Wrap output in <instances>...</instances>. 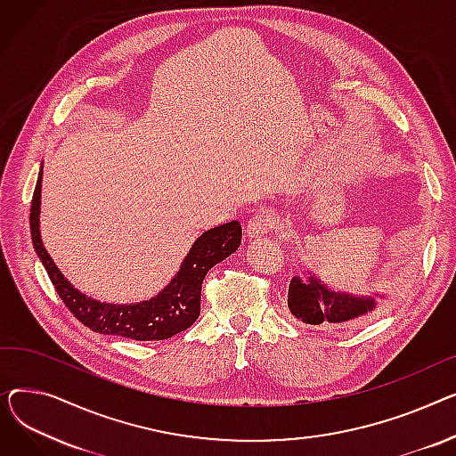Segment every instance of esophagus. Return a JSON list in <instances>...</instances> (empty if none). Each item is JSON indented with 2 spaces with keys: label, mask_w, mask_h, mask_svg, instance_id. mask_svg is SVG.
Here are the masks:
<instances>
[{
  "label": "esophagus",
  "mask_w": 456,
  "mask_h": 456,
  "mask_svg": "<svg viewBox=\"0 0 456 456\" xmlns=\"http://www.w3.org/2000/svg\"><path fill=\"white\" fill-rule=\"evenodd\" d=\"M276 226H280L278 223V217L274 216L273 211H257L256 216L248 221V226H247V232L256 237V235H263V233H269L273 232Z\"/></svg>",
  "instance_id": "1"
}]
</instances>
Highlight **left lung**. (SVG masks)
<instances>
[{"mask_svg": "<svg viewBox=\"0 0 456 456\" xmlns=\"http://www.w3.org/2000/svg\"><path fill=\"white\" fill-rule=\"evenodd\" d=\"M287 304L290 313L302 322L333 331L359 324L371 311H376L373 298L333 292L313 276L305 281L298 276L292 278Z\"/></svg>", "mask_w": 456, "mask_h": 456, "instance_id": "1", "label": "left lung"}]
</instances>
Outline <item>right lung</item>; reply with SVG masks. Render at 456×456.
Instances as JSON below:
<instances>
[{
    "label": "right lung",
    "instance_id": "obj_1",
    "mask_svg": "<svg viewBox=\"0 0 456 456\" xmlns=\"http://www.w3.org/2000/svg\"><path fill=\"white\" fill-rule=\"evenodd\" d=\"M40 190L42 171L33 193L29 219L35 250L69 313L86 328L102 335H118L134 340H166L191 328L200 314V290L208 271L213 265L232 256L239 248L240 237H243V228L237 221L211 228L195 240L178 274L158 297L130 305L102 304L77 290L62 276L59 266L53 263L51 256L44 248L38 226Z\"/></svg>",
    "mask_w": 456,
    "mask_h": 456
}]
</instances>
